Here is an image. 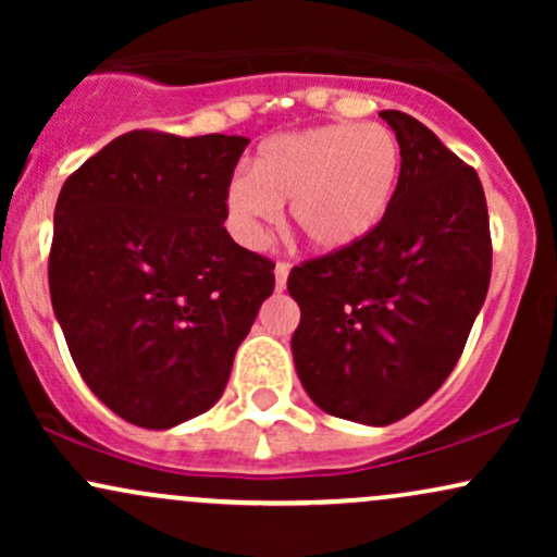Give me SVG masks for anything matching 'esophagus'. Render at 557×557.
<instances>
[{
  "mask_svg": "<svg viewBox=\"0 0 557 557\" xmlns=\"http://www.w3.org/2000/svg\"><path fill=\"white\" fill-rule=\"evenodd\" d=\"M287 272H290V264H287V261H277V267H274V287H277V290H285Z\"/></svg>",
  "mask_w": 557,
  "mask_h": 557,
  "instance_id": "obj_1",
  "label": "esophagus"
}]
</instances>
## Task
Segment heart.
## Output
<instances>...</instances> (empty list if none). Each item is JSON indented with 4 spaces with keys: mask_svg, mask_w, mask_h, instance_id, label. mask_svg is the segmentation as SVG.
<instances>
[{
    "mask_svg": "<svg viewBox=\"0 0 557 557\" xmlns=\"http://www.w3.org/2000/svg\"><path fill=\"white\" fill-rule=\"evenodd\" d=\"M400 177V144L380 123L322 125L259 146L251 172L227 185V212L240 240H264L290 201L298 233L317 251H345L385 220Z\"/></svg>",
    "mask_w": 557,
    "mask_h": 557,
    "instance_id": "obj_1",
    "label": "heart"
}]
</instances>
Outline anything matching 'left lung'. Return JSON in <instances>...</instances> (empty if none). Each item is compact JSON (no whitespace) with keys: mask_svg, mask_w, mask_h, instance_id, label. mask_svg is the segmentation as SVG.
Listing matches in <instances>:
<instances>
[{"mask_svg":"<svg viewBox=\"0 0 557 557\" xmlns=\"http://www.w3.org/2000/svg\"><path fill=\"white\" fill-rule=\"evenodd\" d=\"M400 144L385 220L345 251L293 267V359L330 417L387 426L437 393L469 341L492 274L490 216L474 168L426 125L380 112Z\"/></svg>","mask_w":557,"mask_h":557,"instance_id":"left-lung-1","label":"left lung"}]
</instances>
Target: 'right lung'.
Here are the masks:
<instances>
[{
    "instance_id": "right-lung-1",
    "label": "right lung",
    "mask_w": 557,
    "mask_h": 557,
    "mask_svg": "<svg viewBox=\"0 0 557 557\" xmlns=\"http://www.w3.org/2000/svg\"><path fill=\"white\" fill-rule=\"evenodd\" d=\"M243 136L131 131L62 185L49 293L75 367L120 419L170 430L209 411L274 290L230 238Z\"/></svg>"
}]
</instances>
